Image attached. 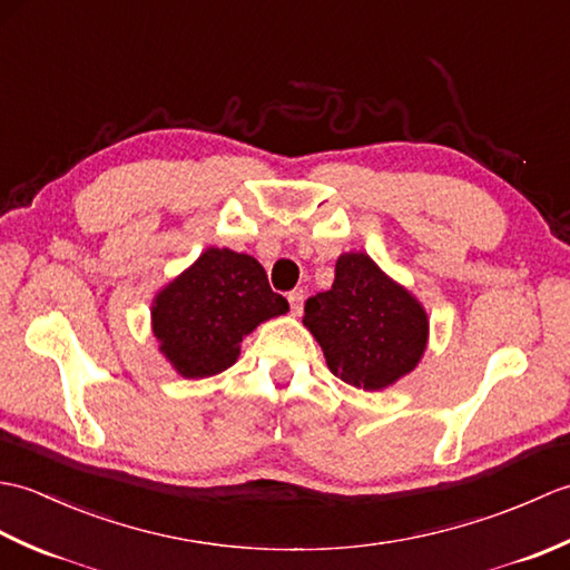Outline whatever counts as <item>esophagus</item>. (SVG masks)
<instances>
[{
    "label": "esophagus",
    "instance_id": "1",
    "mask_svg": "<svg viewBox=\"0 0 570 570\" xmlns=\"http://www.w3.org/2000/svg\"><path fill=\"white\" fill-rule=\"evenodd\" d=\"M286 298H288V306H292L294 316H301V311H304V298H306L304 292H301V288H298V292H292Z\"/></svg>",
    "mask_w": 570,
    "mask_h": 570
}]
</instances>
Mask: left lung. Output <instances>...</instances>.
<instances>
[{
  "label": "left lung",
  "instance_id": "1",
  "mask_svg": "<svg viewBox=\"0 0 570 570\" xmlns=\"http://www.w3.org/2000/svg\"><path fill=\"white\" fill-rule=\"evenodd\" d=\"M304 311L331 372L360 390L404 377L426 347V313L362 252L337 259L333 286L311 296Z\"/></svg>",
  "mask_w": 570,
  "mask_h": 570
}]
</instances>
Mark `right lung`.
Returning <instances> with one entry per match:
<instances>
[{
    "mask_svg": "<svg viewBox=\"0 0 570 570\" xmlns=\"http://www.w3.org/2000/svg\"><path fill=\"white\" fill-rule=\"evenodd\" d=\"M286 311L257 259L210 247L156 296L151 316L171 365L184 377H210L237 360L242 337Z\"/></svg>",
    "mask_w": 570,
    "mask_h": 570,
    "instance_id": "1",
    "label": "right lung"
}]
</instances>
